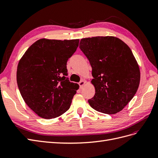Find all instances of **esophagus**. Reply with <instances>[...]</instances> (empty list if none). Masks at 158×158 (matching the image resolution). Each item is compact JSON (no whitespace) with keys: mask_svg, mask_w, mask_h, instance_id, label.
Returning a JSON list of instances; mask_svg holds the SVG:
<instances>
[{"mask_svg":"<svg viewBox=\"0 0 158 158\" xmlns=\"http://www.w3.org/2000/svg\"><path fill=\"white\" fill-rule=\"evenodd\" d=\"M86 83V81H85V80H82L80 81V82H79V85H80V88H82V87L84 85V84Z\"/></svg>","mask_w":158,"mask_h":158,"instance_id":"obj_1","label":"esophagus"}]
</instances>
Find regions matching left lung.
Masks as SVG:
<instances>
[{
  "instance_id": "left-lung-1",
  "label": "left lung",
  "mask_w": 158,
  "mask_h": 158,
  "mask_svg": "<svg viewBox=\"0 0 158 158\" xmlns=\"http://www.w3.org/2000/svg\"><path fill=\"white\" fill-rule=\"evenodd\" d=\"M79 47L92 68L91 83L95 93L88 100L89 106L109 114L122 111L135 96L140 80L139 66L130 47L114 36L83 38Z\"/></svg>"
}]
</instances>
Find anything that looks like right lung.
Masks as SVG:
<instances>
[{
    "instance_id": "right-lung-1",
    "label": "right lung",
    "mask_w": 158,
    "mask_h": 158,
    "mask_svg": "<svg viewBox=\"0 0 158 158\" xmlns=\"http://www.w3.org/2000/svg\"><path fill=\"white\" fill-rule=\"evenodd\" d=\"M79 41L43 38L33 43L19 61V90L27 106L39 117L54 118L69 109L79 85L66 78V63Z\"/></svg>"
}]
</instances>
